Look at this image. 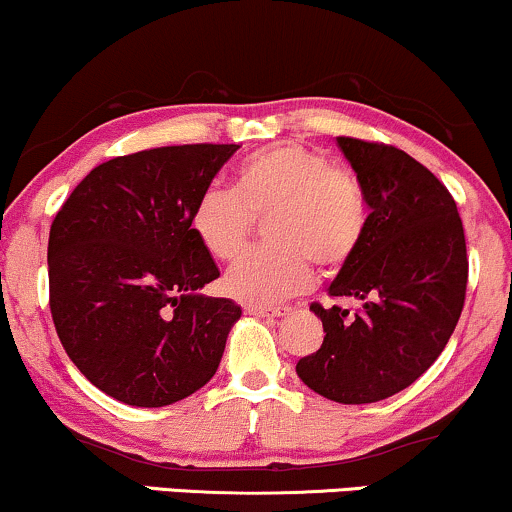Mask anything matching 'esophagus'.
Returning <instances> with one entry per match:
<instances>
[{
    "instance_id": "obj_1",
    "label": "esophagus",
    "mask_w": 512,
    "mask_h": 512,
    "mask_svg": "<svg viewBox=\"0 0 512 512\" xmlns=\"http://www.w3.org/2000/svg\"><path fill=\"white\" fill-rule=\"evenodd\" d=\"M290 311V306H246V314L251 316H261V318H275V316H285Z\"/></svg>"
}]
</instances>
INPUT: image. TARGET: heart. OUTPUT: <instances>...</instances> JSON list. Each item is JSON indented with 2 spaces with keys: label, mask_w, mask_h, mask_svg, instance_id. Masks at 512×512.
Instances as JSON below:
<instances>
[{
  "label": "heart",
  "mask_w": 512,
  "mask_h": 512,
  "mask_svg": "<svg viewBox=\"0 0 512 512\" xmlns=\"http://www.w3.org/2000/svg\"><path fill=\"white\" fill-rule=\"evenodd\" d=\"M263 215L270 244L244 256L225 278L230 297L254 306L302 292L311 263L323 273L345 268L371 222L366 189L350 167L302 143H275L234 167L230 191H201L189 227L210 258L230 263L242 256L254 218Z\"/></svg>",
  "instance_id": "1"
}]
</instances>
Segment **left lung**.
I'll use <instances>...</instances> for the list:
<instances>
[{
	"mask_svg": "<svg viewBox=\"0 0 512 512\" xmlns=\"http://www.w3.org/2000/svg\"><path fill=\"white\" fill-rule=\"evenodd\" d=\"M362 179L371 222L359 254L314 302L326 338L297 362L311 390L342 405L386 400L412 386L448 345L465 306V230L434 172L390 143L338 136ZM359 298L357 315L337 304Z\"/></svg>",
	"mask_w": 512,
	"mask_h": 512,
	"instance_id": "left-lung-1",
	"label": "left lung"
}]
</instances>
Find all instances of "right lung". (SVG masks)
Here are the masks:
<instances>
[{"instance_id": "obj_1", "label": "right lung", "mask_w": 512, "mask_h": 512, "mask_svg": "<svg viewBox=\"0 0 512 512\" xmlns=\"http://www.w3.org/2000/svg\"><path fill=\"white\" fill-rule=\"evenodd\" d=\"M237 148L119 155L90 170L54 215V330L76 369L124 405H172L218 371L242 309L198 294L220 270L191 234L189 213Z\"/></svg>"}]
</instances>
